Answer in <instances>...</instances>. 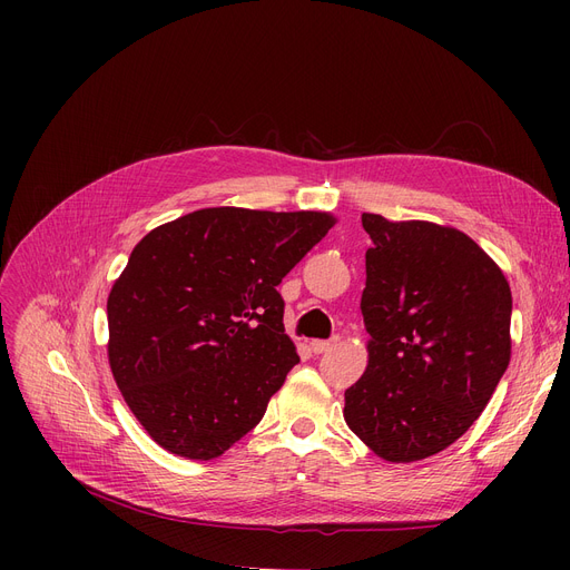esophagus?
Listing matches in <instances>:
<instances>
[{
  "mask_svg": "<svg viewBox=\"0 0 570 570\" xmlns=\"http://www.w3.org/2000/svg\"><path fill=\"white\" fill-rule=\"evenodd\" d=\"M309 346H312V351H314L316 355H321V353L331 351L333 346H337V337H335V340H314Z\"/></svg>",
  "mask_w": 570,
  "mask_h": 570,
  "instance_id": "obj_1",
  "label": "esophagus"
}]
</instances>
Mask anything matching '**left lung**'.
<instances>
[{"mask_svg":"<svg viewBox=\"0 0 570 570\" xmlns=\"http://www.w3.org/2000/svg\"><path fill=\"white\" fill-rule=\"evenodd\" d=\"M363 228L370 361L344 421L381 460L417 462L473 425L511 363V286L453 226L363 213Z\"/></svg>","mask_w":570,"mask_h":570,"instance_id":"1","label":"left lung"}]
</instances>
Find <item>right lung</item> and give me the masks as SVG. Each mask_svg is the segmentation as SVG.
<instances>
[{
  "instance_id": "add662e5",
  "label": "right lung",
  "mask_w": 570,
  "mask_h": 570,
  "mask_svg": "<svg viewBox=\"0 0 570 570\" xmlns=\"http://www.w3.org/2000/svg\"><path fill=\"white\" fill-rule=\"evenodd\" d=\"M335 222L203 207L134 247L108 295V363L164 451L215 460L261 423L301 361L277 286Z\"/></svg>"
}]
</instances>
